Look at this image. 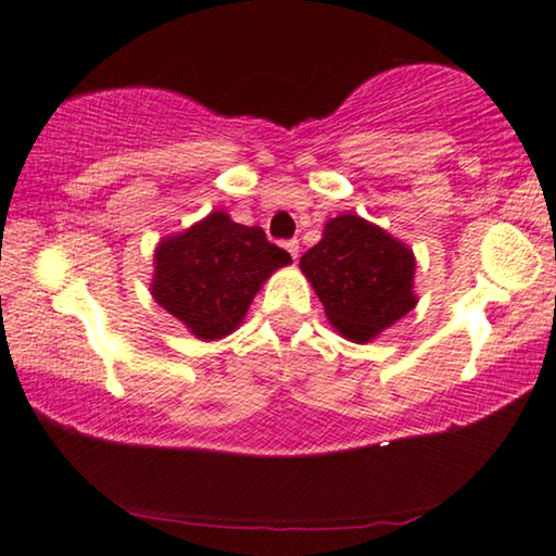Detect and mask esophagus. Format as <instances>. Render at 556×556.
Returning <instances> with one entry per match:
<instances>
[{"mask_svg":"<svg viewBox=\"0 0 556 556\" xmlns=\"http://www.w3.org/2000/svg\"><path fill=\"white\" fill-rule=\"evenodd\" d=\"M285 249L290 251V256L294 258V262H298V256H300V243H298V241H287Z\"/></svg>","mask_w":556,"mask_h":556,"instance_id":"obj_1","label":"esophagus"}]
</instances>
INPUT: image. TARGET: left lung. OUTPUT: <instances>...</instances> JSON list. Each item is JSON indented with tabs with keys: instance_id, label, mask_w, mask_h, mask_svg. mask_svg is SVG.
Returning <instances> with one entry per match:
<instances>
[{
	"instance_id": "left-lung-1",
	"label": "left lung",
	"mask_w": 556,
	"mask_h": 556,
	"mask_svg": "<svg viewBox=\"0 0 556 556\" xmlns=\"http://www.w3.org/2000/svg\"><path fill=\"white\" fill-rule=\"evenodd\" d=\"M300 269L330 326L354 343L377 339L418 305L413 249L359 215L330 217Z\"/></svg>"
}]
</instances>
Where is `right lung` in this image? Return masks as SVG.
Masks as SVG:
<instances>
[{
  "label": "right lung",
  "mask_w": 556,
  "mask_h": 556,
  "mask_svg": "<svg viewBox=\"0 0 556 556\" xmlns=\"http://www.w3.org/2000/svg\"><path fill=\"white\" fill-rule=\"evenodd\" d=\"M292 264L258 226H241L215 210L181 233L161 238L153 254V300L202 341L241 326L266 279Z\"/></svg>",
  "instance_id": "1"
}]
</instances>
